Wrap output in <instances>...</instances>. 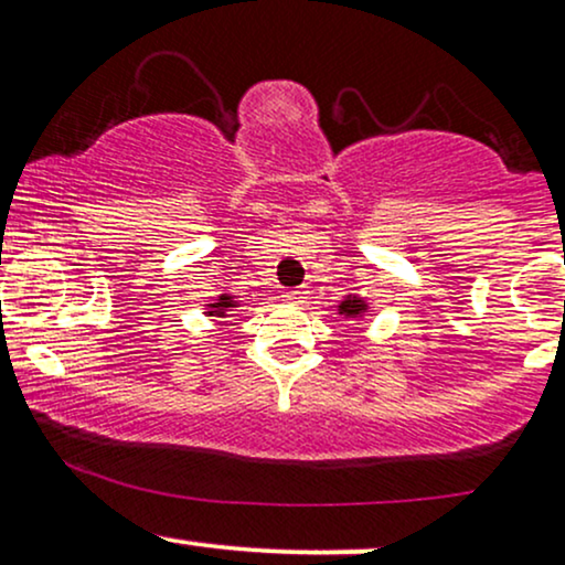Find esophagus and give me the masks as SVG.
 <instances>
[{
  "label": "esophagus",
  "mask_w": 565,
  "mask_h": 565,
  "mask_svg": "<svg viewBox=\"0 0 565 565\" xmlns=\"http://www.w3.org/2000/svg\"><path fill=\"white\" fill-rule=\"evenodd\" d=\"M305 295H308L305 289H287V291H284V300H287L289 305H302L305 300H308Z\"/></svg>",
  "instance_id": "esophagus-1"
}]
</instances>
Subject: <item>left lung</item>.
Returning a JSON list of instances; mask_svg holds the SVG:
<instances>
[{"mask_svg":"<svg viewBox=\"0 0 565 565\" xmlns=\"http://www.w3.org/2000/svg\"><path fill=\"white\" fill-rule=\"evenodd\" d=\"M337 313L345 316V319H364L369 313V302L359 295H345V300L337 305Z\"/></svg>","mask_w":565,"mask_h":565,"instance_id":"left-lung-1","label":"left lung"}]
</instances>
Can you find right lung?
<instances>
[{"label": "right lung", "mask_w": 565, "mask_h": 565, "mask_svg": "<svg viewBox=\"0 0 565 565\" xmlns=\"http://www.w3.org/2000/svg\"><path fill=\"white\" fill-rule=\"evenodd\" d=\"M238 308V300L231 295V291H223V295H217L215 302H210L204 308L206 316H217V319H225L228 316V310H236Z\"/></svg>", "instance_id": "add662e5"}]
</instances>
